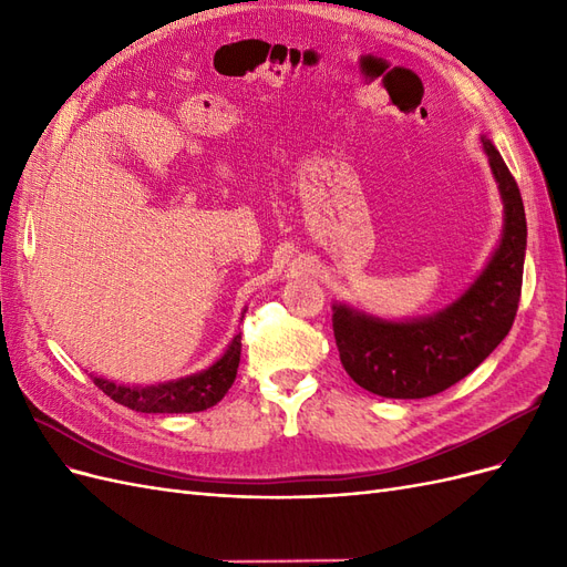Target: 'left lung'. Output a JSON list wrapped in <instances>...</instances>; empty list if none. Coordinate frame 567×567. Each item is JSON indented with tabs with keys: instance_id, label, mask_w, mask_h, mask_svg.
Here are the masks:
<instances>
[{
	"instance_id": "8db88e82",
	"label": "left lung",
	"mask_w": 567,
	"mask_h": 567,
	"mask_svg": "<svg viewBox=\"0 0 567 567\" xmlns=\"http://www.w3.org/2000/svg\"><path fill=\"white\" fill-rule=\"evenodd\" d=\"M483 148L504 200V231L466 293L431 317L409 321L333 305L342 367L357 385L381 398L421 400L452 388L485 362L516 319L527 246L525 208L502 153L485 136Z\"/></svg>"
}]
</instances>
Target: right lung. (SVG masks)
<instances>
[{"mask_svg": "<svg viewBox=\"0 0 567 567\" xmlns=\"http://www.w3.org/2000/svg\"><path fill=\"white\" fill-rule=\"evenodd\" d=\"M241 362V333H236L213 367L205 371L184 375L177 381H167L158 385H117L113 381L92 375V381L99 390H104L109 398L117 404H123L132 411L142 414H194V411H205L215 406L236 379V369Z\"/></svg>", "mask_w": 567, "mask_h": 567, "instance_id": "obj_1", "label": "right lung"}]
</instances>
